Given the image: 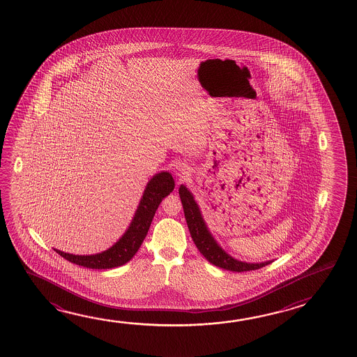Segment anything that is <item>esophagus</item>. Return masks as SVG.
Listing matches in <instances>:
<instances>
[{
  "label": "esophagus",
  "mask_w": 357,
  "mask_h": 357,
  "mask_svg": "<svg viewBox=\"0 0 357 357\" xmlns=\"http://www.w3.org/2000/svg\"><path fill=\"white\" fill-rule=\"evenodd\" d=\"M173 170H174V173H176L178 178H185V176H189V168H188L187 164L178 162V163L174 164Z\"/></svg>",
  "instance_id": "1"
}]
</instances>
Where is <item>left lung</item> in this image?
Instances as JSON below:
<instances>
[{
    "mask_svg": "<svg viewBox=\"0 0 357 357\" xmlns=\"http://www.w3.org/2000/svg\"><path fill=\"white\" fill-rule=\"evenodd\" d=\"M179 195H181V205L184 209L188 228L193 238L194 244L209 263L222 269L241 273V271L260 269L265 265L274 261V260H269L263 263H246L229 255L211 235L203 219L202 211L199 209L198 203L195 202L193 194L190 193V190L184 184H181L179 187Z\"/></svg>",
    "mask_w": 357,
    "mask_h": 357,
    "instance_id": "8db88e82",
    "label": "left lung"
}]
</instances>
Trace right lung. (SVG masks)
<instances>
[{
    "instance_id": "1",
    "label": "right lung",
    "mask_w": 357,
    "mask_h": 357,
    "mask_svg": "<svg viewBox=\"0 0 357 357\" xmlns=\"http://www.w3.org/2000/svg\"><path fill=\"white\" fill-rule=\"evenodd\" d=\"M174 185V179L169 172H160L153 176L146 184L128 229L118 239L117 243H114V245L105 252L93 255H75L57 249L53 250L70 263L88 269H112L128 263L135 257V252H138L146 238L159 204L163 198L173 192Z\"/></svg>"
}]
</instances>
